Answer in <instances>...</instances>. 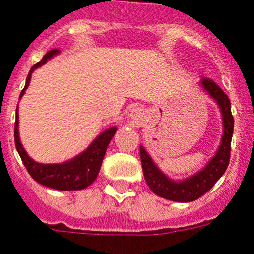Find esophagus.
<instances>
[{
  "instance_id": "34e87169",
  "label": "esophagus",
  "mask_w": 254,
  "mask_h": 254,
  "mask_svg": "<svg viewBox=\"0 0 254 254\" xmlns=\"http://www.w3.org/2000/svg\"><path fill=\"white\" fill-rule=\"evenodd\" d=\"M144 118H145V114H144V112L140 108L132 109L131 113H129V119H131V122L133 125H140V123H142Z\"/></svg>"
}]
</instances>
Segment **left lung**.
<instances>
[{"label": "left lung", "instance_id": "8db88e82", "mask_svg": "<svg viewBox=\"0 0 254 254\" xmlns=\"http://www.w3.org/2000/svg\"><path fill=\"white\" fill-rule=\"evenodd\" d=\"M201 87L210 96L221 109L222 121H223V135L221 145L218 146L214 157L206 163V166L198 173L184 180L170 179L153 162L146 150L140 146V158H141L142 171L146 184L150 190L160 197L177 202H190L200 198L207 190L217 183V180L225 174L230 162L231 152V139L234 133V117L231 114V102L227 94L210 79L204 77L200 81Z\"/></svg>", "mask_w": 254, "mask_h": 254}]
</instances>
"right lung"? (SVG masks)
<instances>
[{
	"instance_id": "add662e5",
	"label": "right lung",
	"mask_w": 254,
	"mask_h": 254,
	"mask_svg": "<svg viewBox=\"0 0 254 254\" xmlns=\"http://www.w3.org/2000/svg\"><path fill=\"white\" fill-rule=\"evenodd\" d=\"M60 53V50L52 49L49 50L43 60L33 64L32 68L29 70L28 76H27L26 85L24 89L20 92V97L24 94V91L28 87L29 81H31V75L37 67L43 66L47 64L50 58ZM18 110V109H16ZM18 114L15 119V129H14V139H15V146L18 150L19 156L22 158L23 165L26 166L27 171L29 175L36 180L37 183L47 186L49 188L58 190H84L88 186L93 183L98 175V171L101 169L102 160H104L105 153L108 149V145L110 140L113 139L117 127L106 129L98 135L96 139L92 141V144L88 146L87 149L80 154H77L72 160L66 161L64 163H52V165H44L33 161L31 157L27 154V152L23 148L20 139H19V129H18Z\"/></svg>"
}]
</instances>
